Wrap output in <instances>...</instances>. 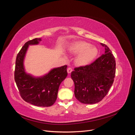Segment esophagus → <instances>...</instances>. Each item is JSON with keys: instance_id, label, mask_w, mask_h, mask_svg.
Wrapping results in <instances>:
<instances>
[{"instance_id": "1", "label": "esophagus", "mask_w": 135, "mask_h": 135, "mask_svg": "<svg viewBox=\"0 0 135 135\" xmlns=\"http://www.w3.org/2000/svg\"><path fill=\"white\" fill-rule=\"evenodd\" d=\"M67 71H68V73H69V74H70V73H71V71H73V69H72L71 68H70V67H69V68H68Z\"/></svg>"}]
</instances>
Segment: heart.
<instances>
[{"instance_id": "1", "label": "heart", "mask_w": 135, "mask_h": 135, "mask_svg": "<svg viewBox=\"0 0 135 135\" xmlns=\"http://www.w3.org/2000/svg\"><path fill=\"white\" fill-rule=\"evenodd\" d=\"M70 52L73 54L79 55L76 59V63L80 66H85L95 59L99 53L98 49L85 42H77L72 44Z\"/></svg>"}]
</instances>
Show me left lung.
<instances>
[{"instance_id": "left-lung-1", "label": "left lung", "mask_w": 135, "mask_h": 135, "mask_svg": "<svg viewBox=\"0 0 135 135\" xmlns=\"http://www.w3.org/2000/svg\"><path fill=\"white\" fill-rule=\"evenodd\" d=\"M94 62L84 66L75 68L71 73L74 82V94L80 103L93 104L99 103L107 95L115 74V60L109 48Z\"/></svg>"}]
</instances>
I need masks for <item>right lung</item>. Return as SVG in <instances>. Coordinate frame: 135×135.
<instances>
[{
  "label": "right lung",
  "instance_id": "obj_1",
  "mask_svg": "<svg viewBox=\"0 0 135 135\" xmlns=\"http://www.w3.org/2000/svg\"><path fill=\"white\" fill-rule=\"evenodd\" d=\"M40 38L29 40L24 44L16 57L15 80L20 96L27 103L38 107H48L57 99L59 88L68 75L67 65L54 68L47 74L39 78L26 74L23 60L29 45L38 44Z\"/></svg>",
  "mask_w": 135,
  "mask_h": 135
}]
</instances>
